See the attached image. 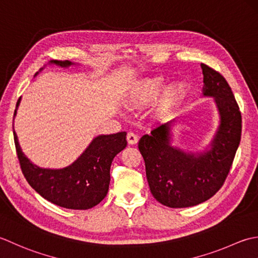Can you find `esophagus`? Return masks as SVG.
I'll use <instances>...</instances> for the list:
<instances>
[{
  "label": "esophagus",
  "instance_id": "obj_1",
  "mask_svg": "<svg viewBox=\"0 0 258 258\" xmlns=\"http://www.w3.org/2000/svg\"><path fill=\"white\" fill-rule=\"evenodd\" d=\"M127 141L129 145H136L138 143V136L134 133H128L127 135Z\"/></svg>",
  "mask_w": 258,
  "mask_h": 258
}]
</instances>
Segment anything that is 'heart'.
I'll use <instances>...</instances> for the list:
<instances>
[{
  "instance_id": "1",
  "label": "heart",
  "mask_w": 258,
  "mask_h": 258,
  "mask_svg": "<svg viewBox=\"0 0 258 258\" xmlns=\"http://www.w3.org/2000/svg\"><path fill=\"white\" fill-rule=\"evenodd\" d=\"M162 89H164V80L161 78L147 79V80L139 82L135 87L133 92L130 93L128 98V108L141 109L146 107L147 104L154 101L159 96ZM183 93H185V86L182 83H178V85H175L168 89L166 98L167 100L171 98H178L183 96Z\"/></svg>"
}]
</instances>
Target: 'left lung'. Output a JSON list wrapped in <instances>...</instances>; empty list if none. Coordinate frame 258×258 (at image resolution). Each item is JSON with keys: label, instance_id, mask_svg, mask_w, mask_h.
<instances>
[{"label": "left lung", "instance_id": "left-lung-1", "mask_svg": "<svg viewBox=\"0 0 258 258\" xmlns=\"http://www.w3.org/2000/svg\"><path fill=\"white\" fill-rule=\"evenodd\" d=\"M201 67L204 96L215 97L220 113L212 149L194 155L173 148L172 121L152 129L138 144L152 196L170 208L195 206L213 197L224 185L240 143L241 113L232 88L218 71L204 63Z\"/></svg>", "mask_w": 258, "mask_h": 258}]
</instances>
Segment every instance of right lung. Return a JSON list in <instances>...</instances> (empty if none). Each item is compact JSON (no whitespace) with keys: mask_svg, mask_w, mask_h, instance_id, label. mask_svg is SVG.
<instances>
[{"mask_svg":"<svg viewBox=\"0 0 258 258\" xmlns=\"http://www.w3.org/2000/svg\"><path fill=\"white\" fill-rule=\"evenodd\" d=\"M51 62L60 67L72 64L68 60ZM19 103L20 99L17 107ZM15 113L17 110L14 115ZM13 135L21 170L29 185L46 201L68 209L92 208L106 197L111 162L115 155L127 146V133L124 131L98 136L71 166L63 169H44L26 158L20 148L14 130Z\"/></svg>","mask_w":258,"mask_h":258,"instance_id":"right-lung-1","label":"right lung"}]
</instances>
